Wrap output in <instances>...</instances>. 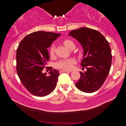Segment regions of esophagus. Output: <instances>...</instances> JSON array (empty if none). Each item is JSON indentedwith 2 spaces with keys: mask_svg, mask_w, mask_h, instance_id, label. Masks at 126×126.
<instances>
[{
  "mask_svg": "<svg viewBox=\"0 0 126 126\" xmlns=\"http://www.w3.org/2000/svg\"><path fill=\"white\" fill-rule=\"evenodd\" d=\"M60 73H62V72H69V71L63 70V71H60Z\"/></svg>",
  "mask_w": 126,
  "mask_h": 126,
  "instance_id": "obj_1",
  "label": "esophagus"
}]
</instances>
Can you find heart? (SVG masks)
<instances>
[{"label":"heart","mask_w":126,"mask_h":126,"mask_svg":"<svg viewBox=\"0 0 126 126\" xmlns=\"http://www.w3.org/2000/svg\"><path fill=\"white\" fill-rule=\"evenodd\" d=\"M63 44L68 48L71 49L75 47V44L70 39H64L63 41ZM55 46L54 44L50 46L49 49V54L51 57L54 56L55 54ZM76 63V60L74 58H69V59H63L60 60L56 63V67L58 69H63L64 71H70L74 67V64Z\"/></svg>","instance_id":"b5f03b06"}]
</instances>
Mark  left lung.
<instances>
[{
    "instance_id": "left-lung-1",
    "label": "left lung",
    "mask_w": 126,
    "mask_h": 126,
    "mask_svg": "<svg viewBox=\"0 0 126 126\" xmlns=\"http://www.w3.org/2000/svg\"><path fill=\"white\" fill-rule=\"evenodd\" d=\"M69 35L79 41L83 48V58L81 62L80 77L76 86L85 93H93L100 88L106 80L111 64V52L108 41L94 29L81 27L73 30Z\"/></svg>"
}]
</instances>
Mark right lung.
<instances>
[{
	"label": "right lung",
	"instance_id": "obj_1",
	"mask_svg": "<svg viewBox=\"0 0 126 126\" xmlns=\"http://www.w3.org/2000/svg\"><path fill=\"white\" fill-rule=\"evenodd\" d=\"M60 35L49 32H35L24 37L17 47V75L24 87L35 96H47L55 88L60 75L58 71L52 68L47 76L42 71L49 60L47 49Z\"/></svg>",
	"mask_w": 126,
	"mask_h": 126
}]
</instances>
